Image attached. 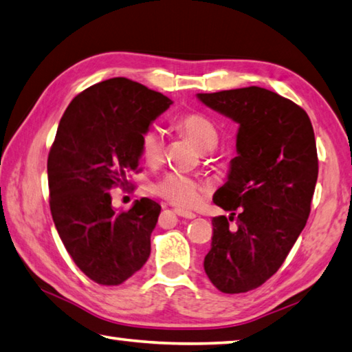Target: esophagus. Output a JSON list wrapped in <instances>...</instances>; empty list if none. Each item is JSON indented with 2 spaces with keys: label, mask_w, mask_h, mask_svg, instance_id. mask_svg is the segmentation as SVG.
Masks as SVG:
<instances>
[{
  "label": "esophagus",
  "mask_w": 352,
  "mask_h": 352,
  "mask_svg": "<svg viewBox=\"0 0 352 352\" xmlns=\"http://www.w3.org/2000/svg\"><path fill=\"white\" fill-rule=\"evenodd\" d=\"M174 212H175L178 217H183V219H188V220H192V219H195V214H194V212H188V210L175 209Z\"/></svg>",
  "instance_id": "1"
}]
</instances>
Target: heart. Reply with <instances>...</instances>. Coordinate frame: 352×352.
<instances>
[{"label": "heart", "instance_id": "b5f03b06", "mask_svg": "<svg viewBox=\"0 0 352 352\" xmlns=\"http://www.w3.org/2000/svg\"><path fill=\"white\" fill-rule=\"evenodd\" d=\"M175 131L190 140L201 152L214 149L219 143V131L214 121L198 112L183 113L174 123ZM140 151L149 164H158L163 157V138L155 129H148L140 138ZM152 190L177 206L190 208L200 200L206 186L195 178L169 172L152 186Z\"/></svg>", "mask_w": 352, "mask_h": 352}]
</instances>
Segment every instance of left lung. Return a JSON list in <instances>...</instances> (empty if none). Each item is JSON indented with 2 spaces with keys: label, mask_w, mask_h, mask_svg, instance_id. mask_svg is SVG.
Listing matches in <instances>:
<instances>
[{
  "label": "left lung",
  "mask_w": 352,
  "mask_h": 352,
  "mask_svg": "<svg viewBox=\"0 0 352 352\" xmlns=\"http://www.w3.org/2000/svg\"><path fill=\"white\" fill-rule=\"evenodd\" d=\"M197 98L239 123L237 157L214 194L231 217H214L204 272L221 292H248L278 271L308 220L318 175L314 129L302 107L263 87Z\"/></svg>",
  "instance_id": "left-lung-1"
}]
</instances>
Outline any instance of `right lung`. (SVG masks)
<instances>
[{"label":"right lung","mask_w":352,"mask_h":352,"mask_svg":"<svg viewBox=\"0 0 352 352\" xmlns=\"http://www.w3.org/2000/svg\"><path fill=\"white\" fill-rule=\"evenodd\" d=\"M172 104L163 94L117 76L70 101L47 158L50 212L75 265L98 285L117 286L140 271L162 206L142 198L112 208L109 190L135 170L140 138Z\"/></svg>","instance_id":"add662e5"}]
</instances>
